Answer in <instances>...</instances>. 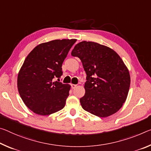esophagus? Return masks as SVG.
<instances>
[{"label": "esophagus", "mask_w": 151, "mask_h": 151, "mask_svg": "<svg viewBox=\"0 0 151 151\" xmlns=\"http://www.w3.org/2000/svg\"><path fill=\"white\" fill-rule=\"evenodd\" d=\"M70 85H71V88H75L76 87V85H75V84H71Z\"/></svg>", "instance_id": "1"}]
</instances>
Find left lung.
<instances>
[{"mask_svg": "<svg viewBox=\"0 0 151 151\" xmlns=\"http://www.w3.org/2000/svg\"><path fill=\"white\" fill-rule=\"evenodd\" d=\"M79 58L87 74L85 94L80 99L85 111L101 118L116 113L127 98L130 76L119 55L93 42L76 44L71 52Z\"/></svg>", "mask_w": 151, "mask_h": 151, "instance_id": "left-lung-1", "label": "left lung"}]
</instances>
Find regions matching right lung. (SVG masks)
I'll use <instances>...</instances> for the list:
<instances>
[{
  "label": "right lung",
  "instance_id": "add662e5",
  "mask_svg": "<svg viewBox=\"0 0 151 151\" xmlns=\"http://www.w3.org/2000/svg\"><path fill=\"white\" fill-rule=\"evenodd\" d=\"M76 40L42 43L28 54L18 74L17 88L24 104L35 114L47 116L64 108L70 85L54 81Z\"/></svg>",
  "mask_w": 151,
  "mask_h": 151
}]
</instances>
